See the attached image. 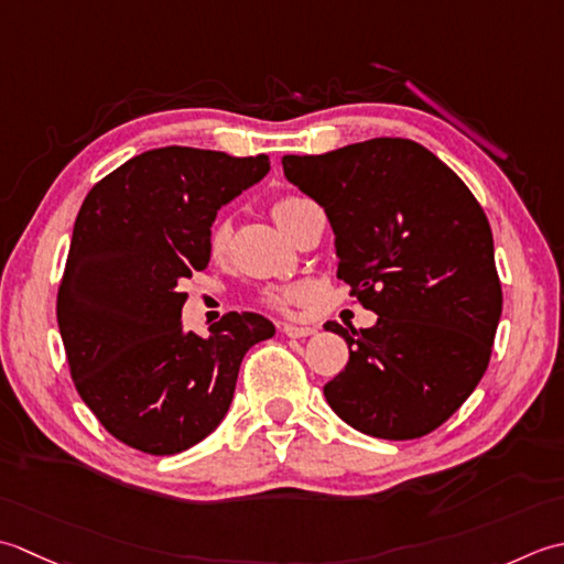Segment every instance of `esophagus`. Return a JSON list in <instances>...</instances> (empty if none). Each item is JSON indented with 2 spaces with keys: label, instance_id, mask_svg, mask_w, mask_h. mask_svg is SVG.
<instances>
[{
  "label": "esophagus",
  "instance_id": "34e87169",
  "mask_svg": "<svg viewBox=\"0 0 564 564\" xmlns=\"http://www.w3.org/2000/svg\"><path fill=\"white\" fill-rule=\"evenodd\" d=\"M280 328L284 336H290V338H308L316 333V328H312V326H294V324H282Z\"/></svg>",
  "mask_w": 564,
  "mask_h": 564
}]
</instances>
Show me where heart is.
Returning a JSON list of instances; mask_svg holds the SVG:
<instances>
[{
	"label": "heart",
	"instance_id": "1",
	"mask_svg": "<svg viewBox=\"0 0 564 564\" xmlns=\"http://www.w3.org/2000/svg\"><path fill=\"white\" fill-rule=\"evenodd\" d=\"M306 199L302 197H280L278 202L272 204V218L278 221V226L282 231L290 228V221L294 218V214L299 212V206H304ZM228 243H231V224L226 218H218V221L212 226L209 231V256L214 260H221L228 252ZM304 296V290L296 284H280V286H270V290L262 292V302L272 308H290L292 304H296L299 299Z\"/></svg>",
	"mask_w": 564,
	"mask_h": 564
}]
</instances>
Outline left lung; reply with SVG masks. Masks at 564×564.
<instances>
[{"label": "left lung", "instance_id": "left-lung-1", "mask_svg": "<svg viewBox=\"0 0 564 564\" xmlns=\"http://www.w3.org/2000/svg\"><path fill=\"white\" fill-rule=\"evenodd\" d=\"M284 177L324 206L338 278L379 316L346 338L350 360L324 387L355 431L421 438L485 375L501 316L494 240L475 194L409 138H372L324 155H284Z\"/></svg>", "mask_w": 564, "mask_h": 564}]
</instances>
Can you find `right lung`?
<instances>
[{
  "label": "right lung",
  "instance_id": "obj_1",
  "mask_svg": "<svg viewBox=\"0 0 564 564\" xmlns=\"http://www.w3.org/2000/svg\"><path fill=\"white\" fill-rule=\"evenodd\" d=\"M268 172V155L167 145L126 160L79 206L57 326L79 397L135 451L204 441L231 406L243 355L274 336L250 312L226 314L209 338L180 321L182 284L209 265L216 212Z\"/></svg>",
  "mask_w": 564,
  "mask_h": 564
}]
</instances>
